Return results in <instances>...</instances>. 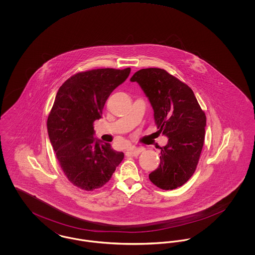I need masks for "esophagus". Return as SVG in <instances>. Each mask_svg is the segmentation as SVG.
<instances>
[{"label": "esophagus", "mask_w": 255, "mask_h": 255, "mask_svg": "<svg viewBox=\"0 0 255 255\" xmlns=\"http://www.w3.org/2000/svg\"><path fill=\"white\" fill-rule=\"evenodd\" d=\"M143 151V149L141 147H131L129 150H128V153L131 154L132 156H137L139 153H141Z\"/></svg>", "instance_id": "34e87169"}]
</instances>
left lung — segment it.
Listing matches in <instances>:
<instances>
[{
    "mask_svg": "<svg viewBox=\"0 0 255 255\" xmlns=\"http://www.w3.org/2000/svg\"><path fill=\"white\" fill-rule=\"evenodd\" d=\"M130 80L140 86L154 110L158 132L168 137L167 144L160 147V163L149 179L164 190L180 187L199 162L206 133L205 112L193 91L162 69L139 70Z\"/></svg>",
    "mask_w": 255,
    "mask_h": 255,
    "instance_id": "8db88e82",
    "label": "left lung"
}]
</instances>
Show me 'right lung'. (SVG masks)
<instances>
[{
    "mask_svg": "<svg viewBox=\"0 0 255 255\" xmlns=\"http://www.w3.org/2000/svg\"><path fill=\"white\" fill-rule=\"evenodd\" d=\"M130 72V68L97 69L74 74L59 88L49 113V140L61 168L70 182L86 191L109 182L124 158L94 136V122L101 119L106 100Z\"/></svg>",
    "mask_w": 255,
    "mask_h": 255,
    "instance_id": "1",
    "label": "right lung"
}]
</instances>
